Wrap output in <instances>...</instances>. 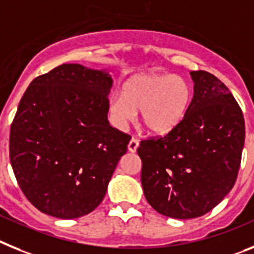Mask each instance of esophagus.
<instances>
[{
    "label": "esophagus",
    "instance_id": "34e87169",
    "mask_svg": "<svg viewBox=\"0 0 254 254\" xmlns=\"http://www.w3.org/2000/svg\"><path fill=\"white\" fill-rule=\"evenodd\" d=\"M138 147H139V140L136 139V138H131L129 144H127V149H129L130 152H135Z\"/></svg>",
    "mask_w": 254,
    "mask_h": 254
}]
</instances>
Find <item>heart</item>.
Here are the masks:
<instances>
[{
    "mask_svg": "<svg viewBox=\"0 0 254 254\" xmlns=\"http://www.w3.org/2000/svg\"><path fill=\"white\" fill-rule=\"evenodd\" d=\"M193 100V88L176 74H139L127 79L121 93L110 97L109 111L114 124L125 127L139 116L149 131L166 134L184 120Z\"/></svg>",
    "mask_w": 254,
    "mask_h": 254,
    "instance_id": "heart-1",
    "label": "heart"
}]
</instances>
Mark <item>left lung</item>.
Segmentation results:
<instances>
[{"mask_svg": "<svg viewBox=\"0 0 254 254\" xmlns=\"http://www.w3.org/2000/svg\"><path fill=\"white\" fill-rule=\"evenodd\" d=\"M190 76L194 94L184 120L136 149L147 202L182 220L206 215L231 190L246 138L243 112L226 85L203 70Z\"/></svg>", "mask_w": 254, "mask_h": 254, "instance_id": "left-lung-1", "label": "left lung"}]
</instances>
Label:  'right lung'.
I'll return each mask as SVG.
<instances>
[{
  "mask_svg": "<svg viewBox=\"0 0 254 254\" xmlns=\"http://www.w3.org/2000/svg\"><path fill=\"white\" fill-rule=\"evenodd\" d=\"M109 72L64 64L32 81L10 130V162L30 203L78 219L102 202L131 136L107 120Z\"/></svg>",
  "mask_w": 254,
  "mask_h": 254,
  "instance_id": "1",
  "label": "right lung"
}]
</instances>
